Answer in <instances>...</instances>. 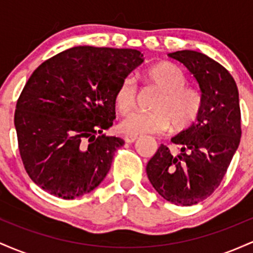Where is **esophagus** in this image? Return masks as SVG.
<instances>
[{"label": "esophagus", "mask_w": 253, "mask_h": 253, "mask_svg": "<svg viewBox=\"0 0 253 253\" xmlns=\"http://www.w3.org/2000/svg\"><path fill=\"white\" fill-rule=\"evenodd\" d=\"M124 139H125V141H126V143L132 144V143H134V141L136 140V139H138V136L127 134V135H125V136H124Z\"/></svg>", "instance_id": "34e87169"}]
</instances>
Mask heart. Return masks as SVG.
<instances>
[{
  "label": "heart",
  "instance_id": "1",
  "mask_svg": "<svg viewBox=\"0 0 253 253\" xmlns=\"http://www.w3.org/2000/svg\"><path fill=\"white\" fill-rule=\"evenodd\" d=\"M150 83L162 91L155 103V113H130L123 119L119 127L129 135L161 134L169 128L182 130L191 126L201 109V96L195 89L185 86L187 76L176 64L163 62L146 71ZM136 86L132 77H125L115 90L114 103L118 112L127 113L135 102Z\"/></svg>",
  "mask_w": 253,
  "mask_h": 253
}]
</instances>
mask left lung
Returning <instances> with one entry per match:
<instances>
[{
    "label": "left lung",
    "mask_w": 253,
    "mask_h": 253,
    "mask_svg": "<svg viewBox=\"0 0 253 253\" xmlns=\"http://www.w3.org/2000/svg\"><path fill=\"white\" fill-rule=\"evenodd\" d=\"M193 75L201 91L200 114L189 128L171 139L179 146L172 155L162 144L146 173L162 197L177 206H193L213 194L239 146V92L225 68L206 54L183 50L169 53Z\"/></svg>",
    "instance_id": "left-lung-1"
}]
</instances>
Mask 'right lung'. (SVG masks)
<instances>
[{
    "mask_svg": "<svg viewBox=\"0 0 253 253\" xmlns=\"http://www.w3.org/2000/svg\"><path fill=\"white\" fill-rule=\"evenodd\" d=\"M143 62L132 48L76 46L34 70L14 124L22 163L37 185L72 200L103 181L125 144L102 133L114 120L115 90Z\"/></svg>",
    "mask_w": 253,
    "mask_h": 253,
    "instance_id": "add662e5",
    "label": "right lung"
}]
</instances>
